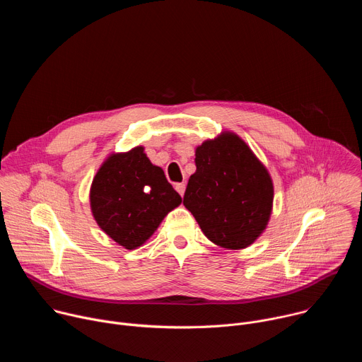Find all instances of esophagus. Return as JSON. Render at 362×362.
I'll list each match as a JSON object with an SVG mask.
<instances>
[{"mask_svg": "<svg viewBox=\"0 0 362 362\" xmlns=\"http://www.w3.org/2000/svg\"><path fill=\"white\" fill-rule=\"evenodd\" d=\"M175 189H176V192H177L180 196H183V194H185V190H186V185H185V183H176V185H175Z\"/></svg>", "mask_w": 362, "mask_h": 362, "instance_id": "obj_1", "label": "esophagus"}]
</instances>
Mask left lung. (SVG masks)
Masks as SVG:
<instances>
[{
    "mask_svg": "<svg viewBox=\"0 0 362 362\" xmlns=\"http://www.w3.org/2000/svg\"><path fill=\"white\" fill-rule=\"evenodd\" d=\"M194 163L183 204L202 232L226 249L252 245L272 212L274 185L267 168L229 132L202 143Z\"/></svg>",
    "mask_w": 362,
    "mask_h": 362,
    "instance_id": "1",
    "label": "left lung"
}]
</instances>
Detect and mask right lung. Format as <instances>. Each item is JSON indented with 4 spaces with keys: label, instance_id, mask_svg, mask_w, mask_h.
<instances>
[{
    "label": "right lung",
    "instance_id": "add662e5",
    "mask_svg": "<svg viewBox=\"0 0 362 362\" xmlns=\"http://www.w3.org/2000/svg\"><path fill=\"white\" fill-rule=\"evenodd\" d=\"M143 150L139 146L112 154L98 169L90 189L95 222L126 249L143 245L182 203L163 170L151 165Z\"/></svg>",
    "mask_w": 362,
    "mask_h": 362
}]
</instances>
